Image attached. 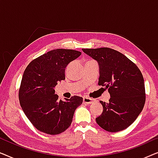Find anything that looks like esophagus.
Wrapping results in <instances>:
<instances>
[{
  "label": "esophagus",
  "mask_w": 158,
  "mask_h": 158,
  "mask_svg": "<svg viewBox=\"0 0 158 158\" xmlns=\"http://www.w3.org/2000/svg\"><path fill=\"white\" fill-rule=\"evenodd\" d=\"M95 102V100L88 97H83V103L85 104H92Z\"/></svg>",
  "instance_id": "obj_1"
}]
</instances>
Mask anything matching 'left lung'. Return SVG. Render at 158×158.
I'll return each mask as SVG.
<instances>
[{"label":"left lung","mask_w":158,"mask_h":158,"mask_svg":"<svg viewBox=\"0 0 158 158\" xmlns=\"http://www.w3.org/2000/svg\"><path fill=\"white\" fill-rule=\"evenodd\" d=\"M82 50L98 62V85L106 86L111 97L108 103L100 101L103 109L96 118L97 124L111 132L124 130L136 120L145 103L141 71L124 55L113 49Z\"/></svg>","instance_id":"8db88e82"}]
</instances>
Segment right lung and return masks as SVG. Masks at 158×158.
Wrapping results in <instances>:
<instances>
[{
	"label": "right lung",
	"instance_id": "1",
	"mask_svg": "<svg viewBox=\"0 0 158 158\" xmlns=\"http://www.w3.org/2000/svg\"><path fill=\"white\" fill-rule=\"evenodd\" d=\"M81 55L73 49H53L31 61L24 70L19 94L20 105L40 131L51 135L63 132L83 103V98L77 96L59 101L55 90L58 82L65 79L68 64Z\"/></svg>",
	"mask_w": 158,
	"mask_h": 158
}]
</instances>
